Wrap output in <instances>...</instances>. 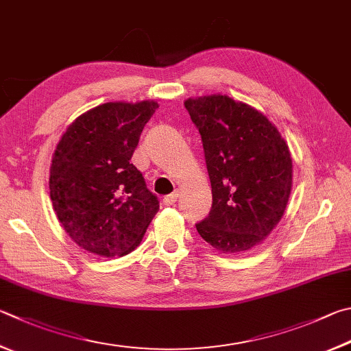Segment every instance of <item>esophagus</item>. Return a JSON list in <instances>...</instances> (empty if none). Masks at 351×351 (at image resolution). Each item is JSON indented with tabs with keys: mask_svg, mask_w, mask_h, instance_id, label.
Wrapping results in <instances>:
<instances>
[{
	"mask_svg": "<svg viewBox=\"0 0 351 351\" xmlns=\"http://www.w3.org/2000/svg\"><path fill=\"white\" fill-rule=\"evenodd\" d=\"M178 197H180V193L178 192H173V193H170V195H167L162 199V202H164V206H173V204L178 201Z\"/></svg>",
	"mask_w": 351,
	"mask_h": 351,
	"instance_id": "1",
	"label": "esophagus"
}]
</instances>
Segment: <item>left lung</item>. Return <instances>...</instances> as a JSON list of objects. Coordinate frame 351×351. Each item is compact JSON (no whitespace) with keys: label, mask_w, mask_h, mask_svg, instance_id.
Wrapping results in <instances>:
<instances>
[{"label":"left lung","mask_w":351,"mask_h":351,"mask_svg":"<svg viewBox=\"0 0 351 351\" xmlns=\"http://www.w3.org/2000/svg\"><path fill=\"white\" fill-rule=\"evenodd\" d=\"M184 106L201 133L213 196L196 230L218 252L250 250L285 212L293 180L289 145L263 113L226 95L189 98Z\"/></svg>","instance_id":"obj_1"}]
</instances>
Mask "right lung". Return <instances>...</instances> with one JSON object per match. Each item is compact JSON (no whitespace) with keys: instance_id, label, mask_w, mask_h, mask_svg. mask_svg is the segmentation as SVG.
Instances as JSON below:
<instances>
[{"instance_id":"right-lung-1","label":"right lung","mask_w":351,"mask_h":351,"mask_svg":"<svg viewBox=\"0 0 351 351\" xmlns=\"http://www.w3.org/2000/svg\"><path fill=\"white\" fill-rule=\"evenodd\" d=\"M155 101L106 103L82 113L61 136L50 165V199L66 233L98 256L135 250L159 210L130 164Z\"/></svg>"}]
</instances>
